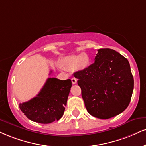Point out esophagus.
I'll use <instances>...</instances> for the list:
<instances>
[{
  "label": "esophagus",
  "instance_id": "1",
  "mask_svg": "<svg viewBox=\"0 0 146 146\" xmlns=\"http://www.w3.org/2000/svg\"><path fill=\"white\" fill-rule=\"evenodd\" d=\"M77 79H75V78H73L71 79V82H72V84H75L77 83Z\"/></svg>",
  "mask_w": 146,
  "mask_h": 146
}]
</instances>
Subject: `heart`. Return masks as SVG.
<instances>
[{
    "instance_id": "b5f03b06",
    "label": "heart",
    "mask_w": 146,
    "mask_h": 146,
    "mask_svg": "<svg viewBox=\"0 0 146 146\" xmlns=\"http://www.w3.org/2000/svg\"><path fill=\"white\" fill-rule=\"evenodd\" d=\"M89 64L90 59L85 54L66 56L61 62L62 67L69 71H73L77 68L80 70L84 69L89 66Z\"/></svg>"
}]
</instances>
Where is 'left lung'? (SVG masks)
<instances>
[{
	"label": "left lung",
	"mask_w": 146,
	"mask_h": 146,
	"mask_svg": "<svg viewBox=\"0 0 146 146\" xmlns=\"http://www.w3.org/2000/svg\"><path fill=\"white\" fill-rule=\"evenodd\" d=\"M94 62L75 78L82 89L88 112L109 119L123 112L132 96L134 80L128 60L111 49L98 50Z\"/></svg>",
	"instance_id": "1"
}]
</instances>
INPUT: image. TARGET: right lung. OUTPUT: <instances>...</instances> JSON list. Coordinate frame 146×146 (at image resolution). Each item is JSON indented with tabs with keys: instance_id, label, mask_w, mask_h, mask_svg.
<instances>
[{
	"instance_id": "1",
	"label": "right lung",
	"mask_w": 146,
	"mask_h": 146,
	"mask_svg": "<svg viewBox=\"0 0 146 146\" xmlns=\"http://www.w3.org/2000/svg\"><path fill=\"white\" fill-rule=\"evenodd\" d=\"M71 86L70 79L48 78L37 95L29 101L20 103V109L33 122L49 124L58 120L65 110Z\"/></svg>"
}]
</instances>
